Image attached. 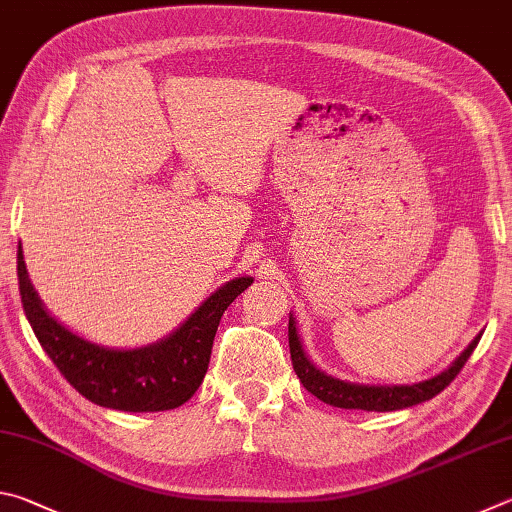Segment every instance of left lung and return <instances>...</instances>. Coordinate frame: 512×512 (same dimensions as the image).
<instances>
[{
  "instance_id": "8db88e82",
  "label": "left lung",
  "mask_w": 512,
  "mask_h": 512,
  "mask_svg": "<svg viewBox=\"0 0 512 512\" xmlns=\"http://www.w3.org/2000/svg\"><path fill=\"white\" fill-rule=\"evenodd\" d=\"M481 336L467 345V350L458 357L452 366L445 372H440L433 379L420 381L413 386H363V384H350V381H341L336 377L325 375L323 370H318L314 363L307 359L305 350L296 332V320L289 318V350H291V363L296 370L302 386L307 388L311 395H316L318 400L325 404L339 406V409H357V411H397L406 409V406L427 402L431 397H436L440 391L452 384L454 377L463 370V366L474 352L476 343Z\"/></svg>"
}]
</instances>
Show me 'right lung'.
Returning a JSON list of instances; mask_svg holds the SVG:
<instances>
[{
	"label": "right lung",
	"mask_w": 512,
	"mask_h": 512,
	"mask_svg": "<svg viewBox=\"0 0 512 512\" xmlns=\"http://www.w3.org/2000/svg\"><path fill=\"white\" fill-rule=\"evenodd\" d=\"M17 282L33 334L60 375L94 404L142 413L176 409L196 393L210 363L223 311L253 284V277L223 284L176 332L140 350L99 348L51 318L31 287L22 246H17Z\"/></svg>",
	"instance_id": "1"
}]
</instances>
